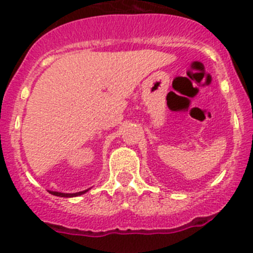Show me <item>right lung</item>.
Returning <instances> with one entry per match:
<instances>
[{"label":"right lung","instance_id":"1","mask_svg":"<svg viewBox=\"0 0 253 253\" xmlns=\"http://www.w3.org/2000/svg\"><path fill=\"white\" fill-rule=\"evenodd\" d=\"M88 190H84V191H81V192H76V193H63V192H56V191H49V192H51V195L58 196V197H76V196L84 195V193H86Z\"/></svg>","mask_w":253,"mask_h":253}]
</instances>
